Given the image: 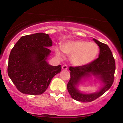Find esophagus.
Here are the masks:
<instances>
[{"mask_svg": "<svg viewBox=\"0 0 123 123\" xmlns=\"http://www.w3.org/2000/svg\"><path fill=\"white\" fill-rule=\"evenodd\" d=\"M68 69V67L67 65H63V66H62V69L63 70H66V69Z\"/></svg>", "mask_w": 123, "mask_h": 123, "instance_id": "obj_1", "label": "esophagus"}]
</instances>
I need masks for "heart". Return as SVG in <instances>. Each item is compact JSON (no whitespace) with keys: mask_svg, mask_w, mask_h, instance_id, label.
<instances>
[{"mask_svg":"<svg viewBox=\"0 0 123 123\" xmlns=\"http://www.w3.org/2000/svg\"><path fill=\"white\" fill-rule=\"evenodd\" d=\"M99 52V47L96 43L86 40H77L67 42L61 47L55 48L56 55L63 57V53L71 56L72 63L75 66H84L95 60Z\"/></svg>","mask_w":123,"mask_h":123,"instance_id":"obj_1","label":"heart"}]
</instances>
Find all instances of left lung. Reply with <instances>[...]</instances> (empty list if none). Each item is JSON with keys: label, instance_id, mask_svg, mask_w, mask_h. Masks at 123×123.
Listing matches in <instances>:
<instances>
[{"label": "left lung", "instance_id": "left-lung-1", "mask_svg": "<svg viewBox=\"0 0 123 123\" xmlns=\"http://www.w3.org/2000/svg\"><path fill=\"white\" fill-rule=\"evenodd\" d=\"M99 47L98 59L90 64L84 66L70 67L71 79L67 84V89L71 98L83 102H90L101 96L110 88L114 80L115 62L109 47L105 44L93 38ZM93 76L95 81H99L101 87L93 93H84L78 89V86L84 80Z\"/></svg>", "mask_w": 123, "mask_h": 123}]
</instances>
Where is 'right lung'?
I'll list each match as a JSON object with an SVG mask.
<instances>
[{"instance_id": "right-lung-1", "label": "right lung", "mask_w": 123, "mask_h": 123, "mask_svg": "<svg viewBox=\"0 0 123 123\" xmlns=\"http://www.w3.org/2000/svg\"><path fill=\"white\" fill-rule=\"evenodd\" d=\"M52 41L49 35L44 33L28 35L21 37L12 49L8 75L22 93L41 95L61 71V65L52 66L47 62Z\"/></svg>"}]
</instances>
